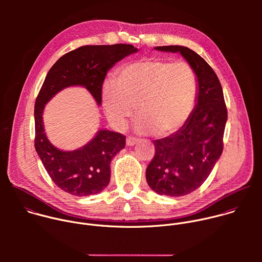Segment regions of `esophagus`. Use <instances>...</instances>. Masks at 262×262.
<instances>
[{"mask_svg": "<svg viewBox=\"0 0 262 262\" xmlns=\"http://www.w3.org/2000/svg\"><path fill=\"white\" fill-rule=\"evenodd\" d=\"M138 142H139V140H138L137 138H134V137H128V138L126 139V145H127V146H134V145H136Z\"/></svg>", "mask_w": 262, "mask_h": 262, "instance_id": "esophagus-1", "label": "esophagus"}]
</instances>
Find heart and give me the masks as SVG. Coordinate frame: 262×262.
<instances>
[{
	"instance_id": "1",
	"label": "heart",
	"mask_w": 262,
	"mask_h": 262,
	"mask_svg": "<svg viewBox=\"0 0 262 262\" xmlns=\"http://www.w3.org/2000/svg\"><path fill=\"white\" fill-rule=\"evenodd\" d=\"M197 76L186 62L146 59L122 67L116 83L102 88V105L108 120L122 128L137 114V129L167 137L178 132L193 114Z\"/></svg>"
}]
</instances>
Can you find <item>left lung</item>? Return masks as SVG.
<instances>
[{
	"instance_id": "1",
	"label": "left lung",
	"mask_w": 262,
	"mask_h": 262,
	"mask_svg": "<svg viewBox=\"0 0 262 262\" xmlns=\"http://www.w3.org/2000/svg\"><path fill=\"white\" fill-rule=\"evenodd\" d=\"M179 53L194 69L198 92L190 119L178 132L154 141L156 156L146 169V180L159 195H188L206 180L223 151L227 108L213 69L197 53L181 46L157 47Z\"/></svg>"
}]
</instances>
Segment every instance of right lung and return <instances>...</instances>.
I'll list each match as a JSON object with an SVG mask.
<instances>
[{
	"mask_svg": "<svg viewBox=\"0 0 262 262\" xmlns=\"http://www.w3.org/2000/svg\"><path fill=\"white\" fill-rule=\"evenodd\" d=\"M137 52L132 45L85 46L62 56L48 72L35 102V149L52 180L64 192L82 197L104 190L111 178V162L124 148L125 137L102 128L83 147L61 150L47 137L42 118L46 104L63 89L81 86L100 105L107 71Z\"/></svg>",
	"mask_w": 262,
	"mask_h": 262,
	"instance_id": "add662e5",
	"label": "right lung"
}]
</instances>
